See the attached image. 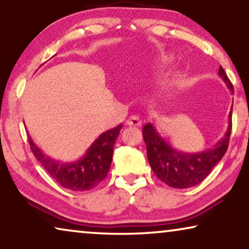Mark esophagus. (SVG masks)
Instances as JSON below:
<instances>
[{
  "instance_id": "esophagus-1",
  "label": "esophagus",
  "mask_w": 249,
  "mask_h": 249,
  "mask_svg": "<svg viewBox=\"0 0 249 249\" xmlns=\"http://www.w3.org/2000/svg\"><path fill=\"white\" fill-rule=\"evenodd\" d=\"M125 124L127 125H132V127H139L142 125V119L138 117V115H131V117L128 118V120L125 121Z\"/></svg>"
}]
</instances>
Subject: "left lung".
Here are the masks:
<instances>
[{"label": "left lung", "mask_w": 249, "mask_h": 249, "mask_svg": "<svg viewBox=\"0 0 249 249\" xmlns=\"http://www.w3.org/2000/svg\"><path fill=\"white\" fill-rule=\"evenodd\" d=\"M219 76L222 78L231 93H233L232 84L221 66ZM231 115L232 107L229 113L228 129L223 138L217 142L214 147L199 153H183L175 149L161 137L154 124H146L142 128V137L147 148L149 165L155 176L172 188H189L202 182L226 154L232 127Z\"/></svg>", "instance_id": "1"}]
</instances>
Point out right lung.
Listing matches in <instances>:
<instances>
[{"instance_id": "1", "label": "right lung", "mask_w": 249, "mask_h": 249, "mask_svg": "<svg viewBox=\"0 0 249 249\" xmlns=\"http://www.w3.org/2000/svg\"><path fill=\"white\" fill-rule=\"evenodd\" d=\"M122 124L103 132L97 137L83 158L74 162H61L53 160L37 147L30 136L29 145L36 159L44 166L47 173L63 187L73 192H85L96 187L107 178L113 156L115 141Z\"/></svg>"}]
</instances>
